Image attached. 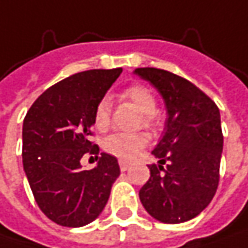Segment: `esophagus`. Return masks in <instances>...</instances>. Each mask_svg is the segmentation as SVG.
<instances>
[{
    "mask_svg": "<svg viewBox=\"0 0 248 248\" xmlns=\"http://www.w3.org/2000/svg\"><path fill=\"white\" fill-rule=\"evenodd\" d=\"M118 164H120V169L124 172V170H127V169L130 168V162L128 161H124V159H120L118 161Z\"/></svg>",
    "mask_w": 248,
    "mask_h": 248,
    "instance_id": "34e87169",
    "label": "esophagus"
}]
</instances>
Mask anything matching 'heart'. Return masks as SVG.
I'll return each instance as SVG.
<instances>
[{
	"mask_svg": "<svg viewBox=\"0 0 248 248\" xmlns=\"http://www.w3.org/2000/svg\"><path fill=\"white\" fill-rule=\"evenodd\" d=\"M123 100H128L142 113L141 120L145 127L158 128L161 124V118L156 110V98L150 89L142 84H133L123 90ZM93 123L97 130H106L110 124V101L107 98H101L94 107ZM148 144V135L145 133H114L104 140V150L115 156L131 159L140 151Z\"/></svg>",
	"mask_w": 248,
	"mask_h": 248,
	"instance_id": "heart-1",
	"label": "heart"
}]
</instances>
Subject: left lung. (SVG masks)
<instances>
[{"mask_svg":"<svg viewBox=\"0 0 248 248\" xmlns=\"http://www.w3.org/2000/svg\"><path fill=\"white\" fill-rule=\"evenodd\" d=\"M134 73L159 92L168 113L164 137L152 151L159 161L150 167L140 201L162 223L190 220L212 202L219 185L220 111L193 83L168 70L138 67Z\"/></svg>","mask_w":248,"mask_h":248,"instance_id":"8db88e82","label":"left lung"}]
</instances>
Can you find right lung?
I'll return each mask as SVG.
<instances>
[{
    "label": "right lung",
    "mask_w": 248,
    "mask_h": 248,
    "mask_svg": "<svg viewBox=\"0 0 248 248\" xmlns=\"http://www.w3.org/2000/svg\"><path fill=\"white\" fill-rule=\"evenodd\" d=\"M123 69L80 72L53 84L28 110L22 162L39 209L64 227H81L103 212L120 175L117 158L103 152L97 167L83 170L84 154H97L89 137L94 107Z\"/></svg>",
    "instance_id": "right-lung-1"
}]
</instances>
